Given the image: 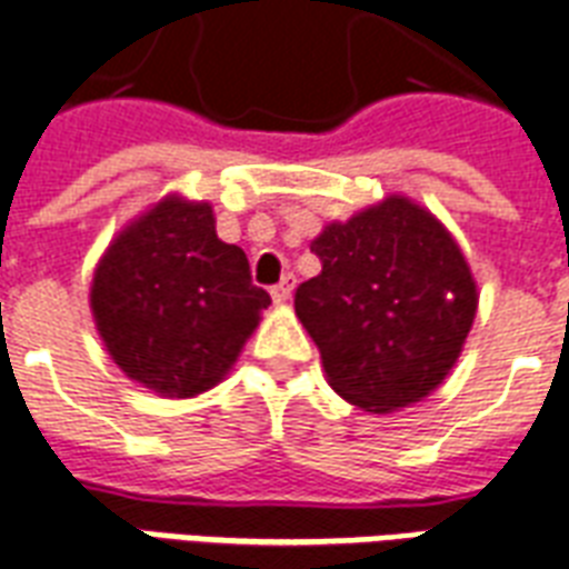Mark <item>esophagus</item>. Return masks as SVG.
<instances>
[{"instance_id":"1","label":"esophagus","mask_w":569,"mask_h":569,"mask_svg":"<svg viewBox=\"0 0 569 569\" xmlns=\"http://www.w3.org/2000/svg\"><path fill=\"white\" fill-rule=\"evenodd\" d=\"M292 292H295V274H286L283 280L271 289V298H274L277 303H286L289 298H292Z\"/></svg>"}]
</instances>
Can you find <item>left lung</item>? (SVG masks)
<instances>
[{
	"mask_svg": "<svg viewBox=\"0 0 569 569\" xmlns=\"http://www.w3.org/2000/svg\"><path fill=\"white\" fill-rule=\"evenodd\" d=\"M322 271L298 286L295 313L325 379L372 415L427 400L457 367L477 316V280L429 208L390 193L310 241Z\"/></svg>",
	"mask_w": 569,
	"mask_h": 569,
	"instance_id": "obj_1",
	"label": "left lung"
}]
</instances>
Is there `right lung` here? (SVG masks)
I'll list each match as a JSON object with an SVG mask.
<instances>
[{
	"label": "right lung",
	"instance_id": "1",
	"mask_svg": "<svg viewBox=\"0 0 569 569\" xmlns=\"http://www.w3.org/2000/svg\"><path fill=\"white\" fill-rule=\"evenodd\" d=\"M241 247L217 238L214 208L181 193L110 241L89 289L94 328L130 381L188 400L223 381L268 310Z\"/></svg>",
	"mask_w": 569,
	"mask_h": 569
}]
</instances>
